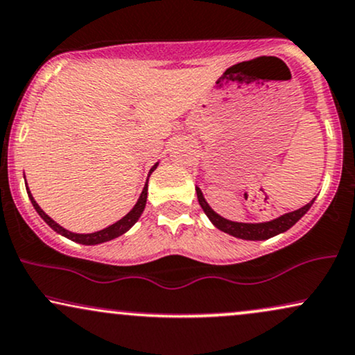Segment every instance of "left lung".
<instances>
[{"label": "left lung", "mask_w": 355, "mask_h": 355, "mask_svg": "<svg viewBox=\"0 0 355 355\" xmlns=\"http://www.w3.org/2000/svg\"><path fill=\"white\" fill-rule=\"evenodd\" d=\"M196 192H198V199H199L200 207H202L205 216L209 217V220H211L218 230L225 232V234L232 235V237H237L242 240H266V239L275 237V235H278V234H283V232L291 229V227L295 225L296 222H298L300 218L309 211V209H311V205L314 202V199H313L311 202L303 205V207L298 209V211L283 214V216L273 218V220L248 224V222H234V220H229V218H224L222 216H218V214L214 211L211 205L207 204V200L204 199L202 191H200L199 187H196Z\"/></svg>", "instance_id": "left-lung-1"}]
</instances>
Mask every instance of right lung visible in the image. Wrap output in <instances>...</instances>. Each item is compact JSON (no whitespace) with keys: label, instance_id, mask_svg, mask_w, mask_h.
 <instances>
[{"label":"right lung","instance_id":"add662e5","mask_svg":"<svg viewBox=\"0 0 355 355\" xmlns=\"http://www.w3.org/2000/svg\"><path fill=\"white\" fill-rule=\"evenodd\" d=\"M157 168V163L153 166L150 173H153ZM150 178V176H148ZM28 189V196L31 199V204L34 205V209H36V212L41 216V218L44 222H46L47 225L51 227L52 230H55L57 234L64 235V237H67L69 240H72V242H77V243H82V245H98V243H103V242H108V240H113L116 237H120V235H123L125 232H128L131 227H133L135 224L138 222V218L141 217V214L144 211V205H146V198H148V181L146 184H144L141 194H139V199L137 200V204H135V207L131 209V211L126 214V216L123 218H120V220L115 222V224L105 227V229L98 230V232H92V234H76V232H71L67 229H64L62 225L57 224L55 220H52V218L47 216L46 212L42 211L41 207H39L36 200H34L33 194H31L29 187H26Z\"/></svg>","mask_w":355,"mask_h":355}]
</instances>
